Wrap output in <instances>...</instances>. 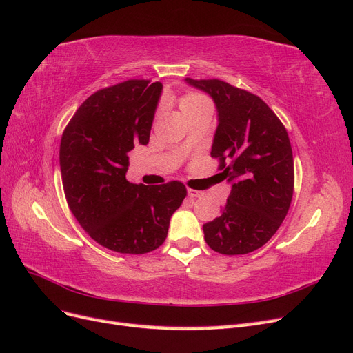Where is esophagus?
Returning a JSON list of instances; mask_svg holds the SVG:
<instances>
[{
  "instance_id": "1",
  "label": "esophagus",
  "mask_w": 353,
  "mask_h": 353,
  "mask_svg": "<svg viewBox=\"0 0 353 353\" xmlns=\"http://www.w3.org/2000/svg\"><path fill=\"white\" fill-rule=\"evenodd\" d=\"M187 193H188V196L191 197V199H196V197H200L203 193L201 191H197V190H191V188H188L187 190Z\"/></svg>"
}]
</instances>
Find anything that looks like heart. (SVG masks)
Wrapping results in <instances>:
<instances>
[{
  "mask_svg": "<svg viewBox=\"0 0 353 353\" xmlns=\"http://www.w3.org/2000/svg\"><path fill=\"white\" fill-rule=\"evenodd\" d=\"M203 105H210L209 100L200 92H187L178 99V108L187 117L190 113L199 110Z\"/></svg>",
  "mask_w": 353,
  "mask_h": 353,
  "instance_id": "1",
  "label": "heart"
}]
</instances>
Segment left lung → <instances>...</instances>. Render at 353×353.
I'll return each instance as SVG.
<instances>
[{"mask_svg": "<svg viewBox=\"0 0 353 353\" xmlns=\"http://www.w3.org/2000/svg\"><path fill=\"white\" fill-rule=\"evenodd\" d=\"M208 92L218 110L210 156L231 184L222 215L203 225L221 254H245L270 241L290 208L294 165L284 125L258 95L219 79L185 78Z\"/></svg>", "mask_w": 353, "mask_h": 353, "instance_id": "obj_1", "label": "left lung"}]
</instances>
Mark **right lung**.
<instances>
[{"instance_id": "obj_1", "label": "right lung", "mask_w": 353, "mask_h": 353, "mask_svg": "<svg viewBox=\"0 0 353 353\" xmlns=\"http://www.w3.org/2000/svg\"><path fill=\"white\" fill-rule=\"evenodd\" d=\"M162 83L130 79L85 100L60 143V170L72 213L103 248L130 254L156 250L187 196L179 181L162 185L126 179L130 153L150 138Z\"/></svg>"}]
</instances>
